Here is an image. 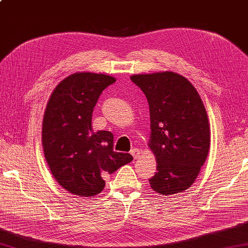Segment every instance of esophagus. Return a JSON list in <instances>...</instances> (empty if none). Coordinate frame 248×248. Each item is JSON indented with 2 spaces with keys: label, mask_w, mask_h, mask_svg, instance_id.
Returning <instances> with one entry per match:
<instances>
[{
  "label": "esophagus",
  "mask_w": 248,
  "mask_h": 248,
  "mask_svg": "<svg viewBox=\"0 0 248 248\" xmlns=\"http://www.w3.org/2000/svg\"><path fill=\"white\" fill-rule=\"evenodd\" d=\"M131 155H132L134 159H139L140 157V150L139 148H134L131 150Z\"/></svg>",
  "instance_id": "esophagus-1"
}]
</instances>
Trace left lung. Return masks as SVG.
Instances as JSON below:
<instances>
[{
    "mask_svg": "<svg viewBox=\"0 0 248 248\" xmlns=\"http://www.w3.org/2000/svg\"><path fill=\"white\" fill-rule=\"evenodd\" d=\"M130 78L142 89L149 105L148 148L157 162L150 187L163 196L187 190L211 146V127L200 94L175 72L134 74Z\"/></svg>",
    "mask_w": 248,
    "mask_h": 248,
    "instance_id": "8db88e82",
    "label": "left lung"
}]
</instances>
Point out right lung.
I'll return each instance as SVG.
<instances>
[{
    "label": "right lung",
    "mask_w": 248,
    "mask_h": 248,
    "mask_svg": "<svg viewBox=\"0 0 248 248\" xmlns=\"http://www.w3.org/2000/svg\"><path fill=\"white\" fill-rule=\"evenodd\" d=\"M116 78L77 72L62 79L47 102L42 125L44 156L57 183L73 195L94 197L104 176L131 162L130 154L113 150V133L92 129L99 96Z\"/></svg>",
    "instance_id": "right-lung-1"
}]
</instances>
